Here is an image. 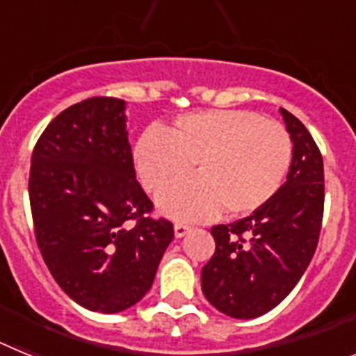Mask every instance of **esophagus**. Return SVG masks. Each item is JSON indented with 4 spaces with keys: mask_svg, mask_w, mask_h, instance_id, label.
Masks as SVG:
<instances>
[{
    "mask_svg": "<svg viewBox=\"0 0 356 356\" xmlns=\"http://www.w3.org/2000/svg\"><path fill=\"white\" fill-rule=\"evenodd\" d=\"M188 232H191V226H188V225H184V222H176V225H175L176 238L185 237V235H187Z\"/></svg>",
    "mask_w": 356,
    "mask_h": 356,
    "instance_id": "34e87169",
    "label": "esophagus"
}]
</instances>
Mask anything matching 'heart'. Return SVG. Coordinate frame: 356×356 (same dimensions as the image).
Masks as SVG:
<instances>
[{"label":"heart","mask_w":356,"mask_h":356,"mask_svg":"<svg viewBox=\"0 0 356 356\" xmlns=\"http://www.w3.org/2000/svg\"><path fill=\"white\" fill-rule=\"evenodd\" d=\"M292 139L280 122L251 110H209L181 115L169 134L151 127L139 135L134 165L140 184L160 193L195 163L197 176L159 196V209L180 221L221 213L244 217L266 207L284 185Z\"/></svg>","instance_id":"1"}]
</instances>
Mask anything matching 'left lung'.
<instances>
[{
    "mask_svg": "<svg viewBox=\"0 0 356 356\" xmlns=\"http://www.w3.org/2000/svg\"><path fill=\"white\" fill-rule=\"evenodd\" d=\"M294 153L287 181L266 207L232 225L212 226L216 251L201 269L210 305L235 319L273 310L300 282L319 242L325 168L310 131L280 108Z\"/></svg>",
    "mask_w": 356,
    "mask_h": 356,
    "instance_id": "1",
    "label": "left lung"
}]
</instances>
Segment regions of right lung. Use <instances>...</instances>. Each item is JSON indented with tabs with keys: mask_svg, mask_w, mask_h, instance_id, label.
<instances>
[{
	"mask_svg": "<svg viewBox=\"0 0 356 356\" xmlns=\"http://www.w3.org/2000/svg\"><path fill=\"white\" fill-rule=\"evenodd\" d=\"M31 217L44 262L87 310L122 312L144 298L175 237L135 178L124 102L94 96L49 122L31 153Z\"/></svg>",
	"mask_w": 356,
	"mask_h": 356,
	"instance_id": "obj_1",
	"label": "right lung"
}]
</instances>
